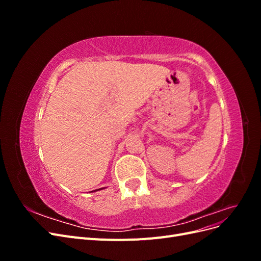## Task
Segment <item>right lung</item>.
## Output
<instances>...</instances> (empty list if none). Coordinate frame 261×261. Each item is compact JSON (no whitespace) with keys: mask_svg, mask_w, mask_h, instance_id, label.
<instances>
[{"mask_svg":"<svg viewBox=\"0 0 261 261\" xmlns=\"http://www.w3.org/2000/svg\"><path fill=\"white\" fill-rule=\"evenodd\" d=\"M100 189H103V188H100ZM100 189H96V191H92V192H97V191H100Z\"/></svg>","mask_w":261,"mask_h":261,"instance_id":"right-lung-1","label":"right lung"}]
</instances>
